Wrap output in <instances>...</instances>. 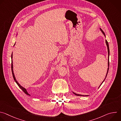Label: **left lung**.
<instances>
[{
	"instance_id": "8db88e82",
	"label": "left lung",
	"mask_w": 121,
	"mask_h": 121,
	"mask_svg": "<svg viewBox=\"0 0 121 121\" xmlns=\"http://www.w3.org/2000/svg\"><path fill=\"white\" fill-rule=\"evenodd\" d=\"M100 30H101V31H102V32L103 33V34H104V35H105V33H104V32H103V31L100 28ZM106 45H107V48H108V66L109 67V55H110V50H109V44H108V42H107V41L106 40ZM109 67H108V70H107V74H106V77H105V79H104V80L103 81V82H102V83L101 84V85L102 84V83L104 82V81L105 80V78H106V77H107V74H108V71H109ZM101 85L99 86V87L100 86H101ZM73 93L75 94V95H77V96H88V95H85V96H84V95H79V94H76V93H74V92H73Z\"/></svg>"
}]
</instances>
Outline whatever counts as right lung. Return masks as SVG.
Wrapping results in <instances>:
<instances>
[{
    "label": "right lung",
    "instance_id": "1",
    "mask_svg": "<svg viewBox=\"0 0 121 121\" xmlns=\"http://www.w3.org/2000/svg\"><path fill=\"white\" fill-rule=\"evenodd\" d=\"M12 58V55H11V59ZM11 71H12V76H13V78H14V80L15 81V82H16V83L17 84V85H18V86H19V87H20V88H21L22 90V91L26 94H27V95H30L29 93H28V92H27V90H26V89H25V88H24L23 87H22V86H21L20 84H19V83L18 82V81H17V80H16V78H15V76H14V73H13V64H12V60H11Z\"/></svg>",
    "mask_w": 121,
    "mask_h": 121
}]
</instances>
